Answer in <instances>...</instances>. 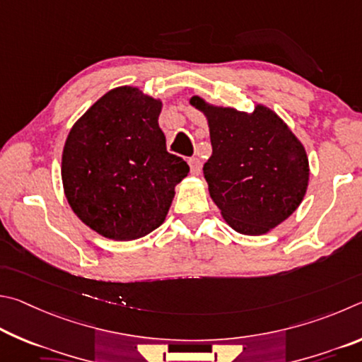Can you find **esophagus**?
<instances>
[{"mask_svg":"<svg viewBox=\"0 0 362 362\" xmlns=\"http://www.w3.org/2000/svg\"><path fill=\"white\" fill-rule=\"evenodd\" d=\"M189 167H191V173L192 175H200L202 171V163L197 157H192L189 158Z\"/></svg>","mask_w":362,"mask_h":362,"instance_id":"esophagus-1","label":"esophagus"}]
</instances>
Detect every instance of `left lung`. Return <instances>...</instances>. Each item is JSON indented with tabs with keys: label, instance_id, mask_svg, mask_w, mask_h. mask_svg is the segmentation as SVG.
<instances>
[{
	"label": "left lung",
	"instance_id": "8db88e82",
	"mask_svg": "<svg viewBox=\"0 0 362 362\" xmlns=\"http://www.w3.org/2000/svg\"><path fill=\"white\" fill-rule=\"evenodd\" d=\"M205 114L213 154L204 165L208 191L233 230L264 235L293 214L307 192L310 167L303 144L264 105L255 111L214 106L192 97Z\"/></svg>",
	"mask_w": 362,
	"mask_h": 362
}]
</instances>
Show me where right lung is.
Listing matches in <instances>:
<instances>
[{"instance_id":"add662e5","label":"right lung","mask_w":362,"mask_h":362,"mask_svg":"<svg viewBox=\"0 0 362 362\" xmlns=\"http://www.w3.org/2000/svg\"><path fill=\"white\" fill-rule=\"evenodd\" d=\"M162 101L138 87L105 93L69 130L62 154L63 191L71 210L117 242L160 226L189 165L167 151L158 127Z\"/></svg>"}]
</instances>
